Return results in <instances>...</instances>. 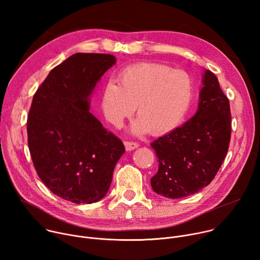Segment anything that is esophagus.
<instances>
[{
	"label": "esophagus",
	"mask_w": 260,
	"mask_h": 260,
	"mask_svg": "<svg viewBox=\"0 0 260 260\" xmlns=\"http://www.w3.org/2000/svg\"><path fill=\"white\" fill-rule=\"evenodd\" d=\"M124 146H125V149L127 150V151H131V150H134V149H136V148H138L139 147V144L138 143H136V142H124Z\"/></svg>",
	"instance_id": "1"
}]
</instances>
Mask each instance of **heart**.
<instances>
[{
	"label": "heart",
	"instance_id": "1",
	"mask_svg": "<svg viewBox=\"0 0 260 260\" xmlns=\"http://www.w3.org/2000/svg\"><path fill=\"white\" fill-rule=\"evenodd\" d=\"M118 84L109 80L104 88L102 108L106 118L120 125L136 111L133 133L151 132L154 136L175 129L186 116L194 96L189 74L171 67L143 61L123 68Z\"/></svg>",
	"mask_w": 260,
	"mask_h": 260
}]
</instances>
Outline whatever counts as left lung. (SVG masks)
Segmentation results:
<instances>
[{
    "label": "left lung",
    "mask_w": 260,
    "mask_h": 260,
    "mask_svg": "<svg viewBox=\"0 0 260 260\" xmlns=\"http://www.w3.org/2000/svg\"><path fill=\"white\" fill-rule=\"evenodd\" d=\"M202 82L194 116L151 143L158 157V171L151 178V187L169 199L191 196L208 186L229 150V99L213 72L206 70Z\"/></svg>",
    "instance_id": "left-lung-1"
}]
</instances>
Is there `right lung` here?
<instances>
[{
	"instance_id": "obj_1",
	"label": "right lung",
	"mask_w": 260,
	"mask_h": 260,
	"mask_svg": "<svg viewBox=\"0 0 260 260\" xmlns=\"http://www.w3.org/2000/svg\"><path fill=\"white\" fill-rule=\"evenodd\" d=\"M114 55L75 53L53 68L34 94L27 144L37 174L55 196L75 204L102 200L116 162L120 139L89 112L90 95Z\"/></svg>"
}]
</instances>
